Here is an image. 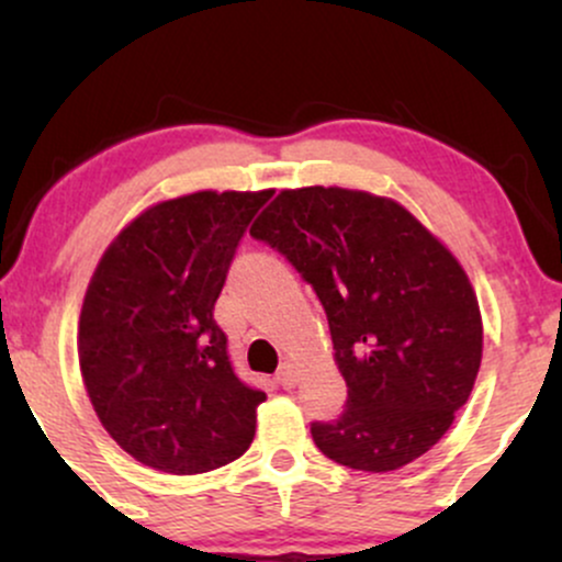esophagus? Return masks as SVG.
<instances>
[{"label":"esophagus","mask_w":562,"mask_h":562,"mask_svg":"<svg viewBox=\"0 0 562 562\" xmlns=\"http://www.w3.org/2000/svg\"><path fill=\"white\" fill-rule=\"evenodd\" d=\"M295 364L293 362H282L280 370H277V383L282 385V389H293L295 385Z\"/></svg>","instance_id":"obj_1"}]
</instances>
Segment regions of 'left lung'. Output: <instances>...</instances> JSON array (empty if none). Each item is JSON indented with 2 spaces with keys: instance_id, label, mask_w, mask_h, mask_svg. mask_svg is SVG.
<instances>
[{
  "instance_id": "obj_1",
  "label": "left lung",
  "mask_w": 562,
  "mask_h": 562,
  "mask_svg": "<svg viewBox=\"0 0 562 562\" xmlns=\"http://www.w3.org/2000/svg\"><path fill=\"white\" fill-rule=\"evenodd\" d=\"M250 235L327 314L348 396L338 420L312 423L322 454L367 473L423 457L481 367V308L460 261L396 200L344 187L282 190Z\"/></svg>"
}]
</instances>
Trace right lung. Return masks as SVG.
I'll list each match as a JSON object with an SVG mask.
<instances>
[{
	"label": "right lung",
	"mask_w": 562,
	"mask_h": 562,
	"mask_svg": "<svg viewBox=\"0 0 562 562\" xmlns=\"http://www.w3.org/2000/svg\"><path fill=\"white\" fill-rule=\"evenodd\" d=\"M263 192H192L134 218L97 263L79 364L102 428L147 468L209 473L237 460L267 393L243 383L214 303Z\"/></svg>",
	"instance_id": "right-lung-1"
}]
</instances>
